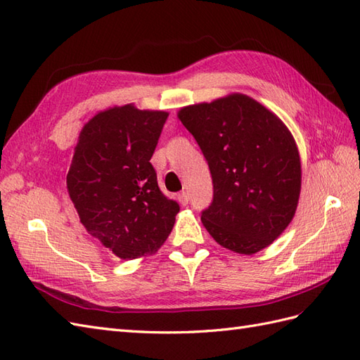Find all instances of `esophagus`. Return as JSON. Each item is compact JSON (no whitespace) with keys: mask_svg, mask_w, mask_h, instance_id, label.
I'll return each instance as SVG.
<instances>
[{"mask_svg":"<svg viewBox=\"0 0 360 360\" xmlns=\"http://www.w3.org/2000/svg\"><path fill=\"white\" fill-rule=\"evenodd\" d=\"M178 200L182 204V205H187L188 204V195L187 191H181V193H178Z\"/></svg>","mask_w":360,"mask_h":360,"instance_id":"34e87169","label":"esophagus"}]
</instances>
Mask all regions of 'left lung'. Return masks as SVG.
I'll return each instance as SVG.
<instances>
[{"instance_id":"1","label":"left lung","mask_w":360,"mask_h":360,"mask_svg":"<svg viewBox=\"0 0 360 360\" xmlns=\"http://www.w3.org/2000/svg\"><path fill=\"white\" fill-rule=\"evenodd\" d=\"M178 118L202 150L213 200L200 214L224 248L255 255L288 227L296 213L300 158L278 116L242 94L182 107Z\"/></svg>"}]
</instances>
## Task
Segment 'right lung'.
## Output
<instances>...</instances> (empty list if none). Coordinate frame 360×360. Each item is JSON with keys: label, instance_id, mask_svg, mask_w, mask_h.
<instances>
[{"label": "right lung", "instance_id": "1", "mask_svg": "<svg viewBox=\"0 0 360 360\" xmlns=\"http://www.w3.org/2000/svg\"><path fill=\"white\" fill-rule=\"evenodd\" d=\"M169 113L133 104L98 112L84 124L67 190L89 235L121 259L158 252L179 212L150 164Z\"/></svg>", "mask_w": 360, "mask_h": 360}]
</instances>
